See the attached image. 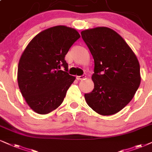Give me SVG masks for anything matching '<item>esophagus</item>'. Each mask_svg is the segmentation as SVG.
<instances>
[{
  "label": "esophagus",
  "instance_id": "esophagus-1",
  "mask_svg": "<svg viewBox=\"0 0 152 152\" xmlns=\"http://www.w3.org/2000/svg\"><path fill=\"white\" fill-rule=\"evenodd\" d=\"M86 76H76V78H77L78 80H83L84 78H86Z\"/></svg>",
  "mask_w": 152,
  "mask_h": 152
}]
</instances>
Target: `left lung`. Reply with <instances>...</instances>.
Returning <instances> with one entry per match:
<instances>
[{"label": "left lung", "instance_id": "obj_1", "mask_svg": "<svg viewBox=\"0 0 152 152\" xmlns=\"http://www.w3.org/2000/svg\"><path fill=\"white\" fill-rule=\"evenodd\" d=\"M93 55L94 89L85 94L90 108L103 116L116 114L133 98L141 82L138 59L115 31L99 26L81 31Z\"/></svg>", "mask_w": 152, "mask_h": 152}]
</instances>
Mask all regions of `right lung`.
<instances>
[{
	"label": "right lung",
	"instance_id": "right-lung-1",
	"mask_svg": "<svg viewBox=\"0 0 152 152\" xmlns=\"http://www.w3.org/2000/svg\"><path fill=\"white\" fill-rule=\"evenodd\" d=\"M80 37L74 28L55 26L37 34L23 52L17 81L25 101L35 112L47 114L62 103L76 79L67 73L64 57ZM62 66L65 72L60 70Z\"/></svg>",
	"mask_w": 152,
	"mask_h": 152
}]
</instances>
